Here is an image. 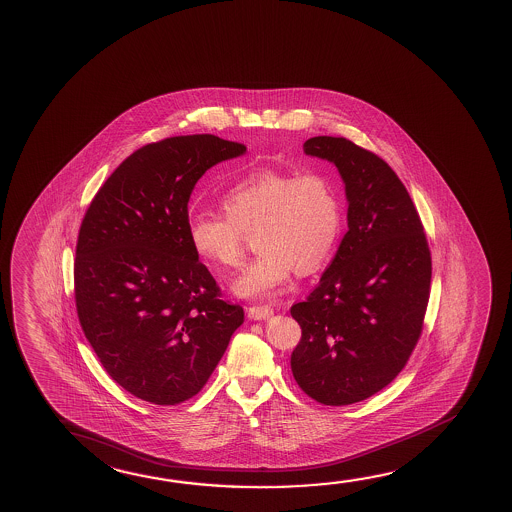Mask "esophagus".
Masks as SVG:
<instances>
[{"instance_id": "1", "label": "esophagus", "mask_w": 512, "mask_h": 512, "mask_svg": "<svg viewBox=\"0 0 512 512\" xmlns=\"http://www.w3.org/2000/svg\"><path fill=\"white\" fill-rule=\"evenodd\" d=\"M272 313H274V309L270 308V306H251V308L247 309V315L252 320H265Z\"/></svg>"}]
</instances>
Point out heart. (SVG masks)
Returning <instances> with one entry per match:
<instances>
[{"mask_svg": "<svg viewBox=\"0 0 512 512\" xmlns=\"http://www.w3.org/2000/svg\"><path fill=\"white\" fill-rule=\"evenodd\" d=\"M222 211L194 215L188 240L213 272H226L242 265L256 238L260 254L233 284L247 299L276 297L295 268L317 270L340 238V195L318 171L254 172L229 188Z\"/></svg>", "mask_w": 512, "mask_h": 512, "instance_id": "obj_1", "label": "heart"}]
</instances>
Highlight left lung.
Segmentation results:
<instances>
[{"label": "left lung", "instance_id": "8db88e82", "mask_svg": "<svg viewBox=\"0 0 512 512\" xmlns=\"http://www.w3.org/2000/svg\"><path fill=\"white\" fill-rule=\"evenodd\" d=\"M306 155L333 162L349 201V231L306 301L293 379L324 406L386 388L407 365L430 295L429 242L404 183L381 156L343 137H313Z\"/></svg>", "mask_w": 512, "mask_h": 512}]
</instances>
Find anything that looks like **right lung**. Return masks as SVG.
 Returning <instances> with one entry per match:
<instances>
[{
    "instance_id": "1",
    "label": "right lung",
    "mask_w": 512,
    "mask_h": 512,
    "mask_svg": "<svg viewBox=\"0 0 512 512\" xmlns=\"http://www.w3.org/2000/svg\"><path fill=\"white\" fill-rule=\"evenodd\" d=\"M245 146L204 135L137 149L85 211L74 260L78 320L101 365L133 397L176 406L203 390L244 322L188 240V199Z\"/></svg>"
}]
</instances>
